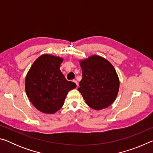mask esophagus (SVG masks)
Instances as JSON below:
<instances>
[{"mask_svg": "<svg viewBox=\"0 0 153 153\" xmlns=\"http://www.w3.org/2000/svg\"><path fill=\"white\" fill-rule=\"evenodd\" d=\"M73 82L75 83V84H76V86H77V87H76V88L78 87V83H77V82L76 81V80H73Z\"/></svg>", "mask_w": 153, "mask_h": 153, "instance_id": "34e87169", "label": "esophagus"}]
</instances>
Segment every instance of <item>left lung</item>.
<instances>
[{
	"label": "left lung",
	"mask_w": 153,
	"mask_h": 153,
	"mask_svg": "<svg viewBox=\"0 0 153 153\" xmlns=\"http://www.w3.org/2000/svg\"><path fill=\"white\" fill-rule=\"evenodd\" d=\"M79 63L82 79L77 90L86 104L95 110L109 107L120 88V80L112 64L98 55L90 56Z\"/></svg>",
	"instance_id": "left-lung-1"
}]
</instances>
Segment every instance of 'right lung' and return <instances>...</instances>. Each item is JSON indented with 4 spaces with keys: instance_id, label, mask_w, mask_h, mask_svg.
Instances as JSON below:
<instances>
[{
    "instance_id": "right-lung-1",
    "label": "right lung",
    "mask_w": 153,
    "mask_h": 153,
    "mask_svg": "<svg viewBox=\"0 0 153 153\" xmlns=\"http://www.w3.org/2000/svg\"><path fill=\"white\" fill-rule=\"evenodd\" d=\"M63 59L45 54L30 67L25 77V88L30 102L38 110L53 114L63 107L67 93L76 88L67 81L60 70Z\"/></svg>"
}]
</instances>
